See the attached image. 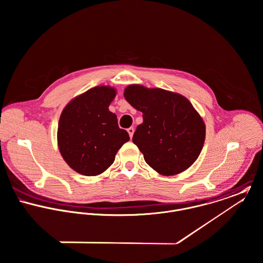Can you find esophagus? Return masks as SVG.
Returning a JSON list of instances; mask_svg holds the SVG:
<instances>
[{
  "label": "esophagus",
  "mask_w": 263,
  "mask_h": 263,
  "mask_svg": "<svg viewBox=\"0 0 263 263\" xmlns=\"http://www.w3.org/2000/svg\"><path fill=\"white\" fill-rule=\"evenodd\" d=\"M127 132L129 133V136H130V138H132V137H133V134H134V128L130 127L129 129H127Z\"/></svg>",
  "instance_id": "esophagus-1"
}]
</instances>
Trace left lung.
<instances>
[{"label":"left lung","instance_id":"1","mask_svg":"<svg viewBox=\"0 0 263 263\" xmlns=\"http://www.w3.org/2000/svg\"><path fill=\"white\" fill-rule=\"evenodd\" d=\"M126 101L142 112L133 143L158 174L173 176L190 167L205 140V124L185 97L161 88L128 85Z\"/></svg>","mask_w":263,"mask_h":263}]
</instances>
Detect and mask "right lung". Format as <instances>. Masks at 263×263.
<instances>
[{
	"label": "right lung",
	"instance_id": "obj_1",
	"mask_svg": "<svg viewBox=\"0 0 263 263\" xmlns=\"http://www.w3.org/2000/svg\"><path fill=\"white\" fill-rule=\"evenodd\" d=\"M116 95L111 86H96L70 101L60 116L59 151L67 164L81 175L104 173L130 139L108 109Z\"/></svg>",
	"mask_w": 263,
	"mask_h": 263
}]
</instances>
